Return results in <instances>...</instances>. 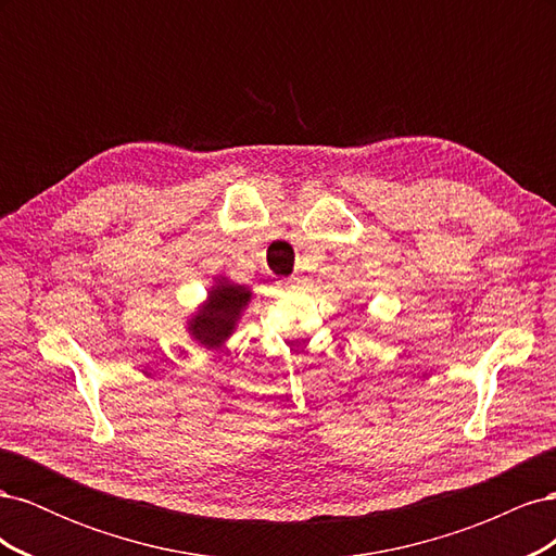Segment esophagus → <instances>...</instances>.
<instances>
[{"label":"esophagus","mask_w":556,"mask_h":556,"mask_svg":"<svg viewBox=\"0 0 556 556\" xmlns=\"http://www.w3.org/2000/svg\"><path fill=\"white\" fill-rule=\"evenodd\" d=\"M299 285H304V278H301V276H292V278L285 280V288H299Z\"/></svg>","instance_id":"obj_1"}]
</instances>
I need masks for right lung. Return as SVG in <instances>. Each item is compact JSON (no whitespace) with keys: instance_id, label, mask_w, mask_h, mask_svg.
<instances>
[{"instance_id":"add662e5","label":"right lung","mask_w":556,"mask_h":556,"mask_svg":"<svg viewBox=\"0 0 556 556\" xmlns=\"http://www.w3.org/2000/svg\"><path fill=\"white\" fill-rule=\"evenodd\" d=\"M252 292L245 285H233L225 278L217 280L208 292V301L190 319V333L206 348H220L237 327Z\"/></svg>"}]
</instances>
